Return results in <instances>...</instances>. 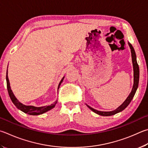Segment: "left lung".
Returning a JSON list of instances; mask_svg holds the SVG:
<instances>
[{
    "label": "left lung",
    "instance_id": "1",
    "mask_svg": "<svg viewBox=\"0 0 148 148\" xmlns=\"http://www.w3.org/2000/svg\"><path fill=\"white\" fill-rule=\"evenodd\" d=\"M128 45L130 46V48L131 49V58H132V63H133V77H134V82H133V85L132 90H131V92H130V95L127 96V98L125 99V100L123 102L122 105L116 108L114 111H98V110L93 109L92 107H90L88 106L87 104V106L89 108L91 111H92L98 114L99 115H101V116H111V115H114L116 113H119V112L122 111L123 110H124L126 107H127L129 104L131 103V100L133 98L134 96H135L136 91L137 90L138 87V83H139V74H140V71H139V66L137 63V61H136V56L135 51L134 50V48L132 46V45L128 42Z\"/></svg>",
    "mask_w": 148,
    "mask_h": 148
}]
</instances>
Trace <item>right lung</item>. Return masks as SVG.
I'll return each instance as SVG.
<instances>
[{
    "instance_id": "add662e5",
    "label": "right lung",
    "mask_w": 148,
    "mask_h": 148,
    "mask_svg": "<svg viewBox=\"0 0 148 148\" xmlns=\"http://www.w3.org/2000/svg\"><path fill=\"white\" fill-rule=\"evenodd\" d=\"M64 78H65V76H63V78L61 79V80L60 81V83H59L58 87V91L59 88L60 87L61 83L63 82ZM6 83H7V88H8V91L9 96L13 104L17 107V109L21 110V111H22L24 112H25L26 114H28L30 115H39V114H43L45 112H46L48 111H50V110L52 109L53 107L56 106V104L58 102V100H56L54 103L50 105V106H42V107H36L34 106H26V105L22 103L21 102H20L17 100V98L15 96L14 94H13V91L12 90V89H11L10 83L8 79V69L6 72Z\"/></svg>"
}]
</instances>
